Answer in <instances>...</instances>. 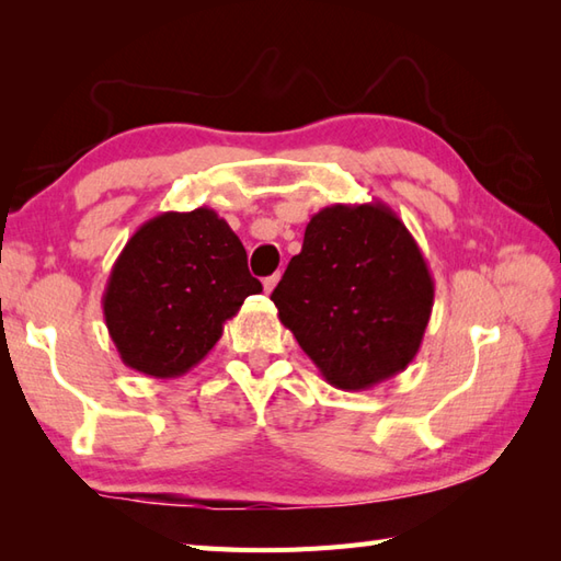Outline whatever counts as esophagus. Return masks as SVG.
Returning a JSON list of instances; mask_svg holds the SVG:
<instances>
[{
	"label": "esophagus",
	"instance_id": "1",
	"mask_svg": "<svg viewBox=\"0 0 561 561\" xmlns=\"http://www.w3.org/2000/svg\"><path fill=\"white\" fill-rule=\"evenodd\" d=\"M277 282H279V272L272 274V277H265V282H262V287H265V294H272L274 287H277Z\"/></svg>",
	"mask_w": 561,
	"mask_h": 561
}]
</instances>
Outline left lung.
<instances>
[{"mask_svg":"<svg viewBox=\"0 0 561 561\" xmlns=\"http://www.w3.org/2000/svg\"><path fill=\"white\" fill-rule=\"evenodd\" d=\"M272 301L330 386L368 390L420 352L434 279L408 226L383 202L332 205L308 221Z\"/></svg>","mask_w":561,"mask_h":561,"instance_id":"obj_1","label":"left lung"}]
</instances>
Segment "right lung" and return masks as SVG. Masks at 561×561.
<instances>
[{
    "label": "right lung",
    "instance_id": "1",
    "mask_svg": "<svg viewBox=\"0 0 561 561\" xmlns=\"http://www.w3.org/2000/svg\"><path fill=\"white\" fill-rule=\"evenodd\" d=\"M262 284L217 211H163L141 224L111 270L103 316L125 366L178 378L219 342Z\"/></svg>",
    "mask_w": 561,
    "mask_h": 561
}]
</instances>
